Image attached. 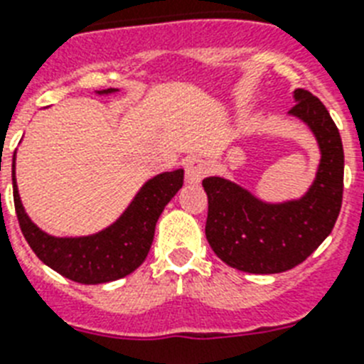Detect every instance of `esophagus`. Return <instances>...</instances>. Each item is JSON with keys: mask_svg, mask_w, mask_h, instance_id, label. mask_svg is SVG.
Returning a JSON list of instances; mask_svg holds the SVG:
<instances>
[{"mask_svg": "<svg viewBox=\"0 0 364 364\" xmlns=\"http://www.w3.org/2000/svg\"><path fill=\"white\" fill-rule=\"evenodd\" d=\"M207 172H209V164H207L205 159L191 157L187 163H185V179H187V183H191V185L200 183L201 179L205 177Z\"/></svg>", "mask_w": 364, "mask_h": 364, "instance_id": "obj_1", "label": "esophagus"}]
</instances>
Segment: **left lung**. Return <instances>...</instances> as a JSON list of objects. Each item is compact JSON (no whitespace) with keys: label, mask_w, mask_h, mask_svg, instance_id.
I'll return each mask as SVG.
<instances>
[{"label":"left lung","mask_w":364,"mask_h":364,"mask_svg":"<svg viewBox=\"0 0 364 364\" xmlns=\"http://www.w3.org/2000/svg\"><path fill=\"white\" fill-rule=\"evenodd\" d=\"M289 116L313 133L320 163L300 198L267 201L220 176L203 179L209 198L205 235L225 264L248 274H279L304 262L331 233L343 203L344 149L335 122L318 97L292 92Z\"/></svg>","instance_id":"obj_1"}]
</instances>
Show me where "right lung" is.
<instances>
[{
    "instance_id": "add662e5",
    "label": "right lung",
    "mask_w": 364,
    "mask_h": 364,
    "mask_svg": "<svg viewBox=\"0 0 364 364\" xmlns=\"http://www.w3.org/2000/svg\"><path fill=\"white\" fill-rule=\"evenodd\" d=\"M118 88L100 90L112 96ZM183 187V168L149 177L118 218L96 233L55 237L29 218L16 185V151L12 157V194L21 233L44 264L83 285H100L122 279L144 262L151 248L155 225L168 201Z\"/></svg>"
}]
</instances>
